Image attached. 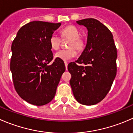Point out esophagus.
Returning <instances> with one entry per match:
<instances>
[{"label": "esophagus", "instance_id": "obj_1", "mask_svg": "<svg viewBox=\"0 0 133 133\" xmlns=\"http://www.w3.org/2000/svg\"><path fill=\"white\" fill-rule=\"evenodd\" d=\"M64 64H65V69H66V70H68V62H64Z\"/></svg>", "mask_w": 133, "mask_h": 133}]
</instances>
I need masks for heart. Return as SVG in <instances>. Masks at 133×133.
I'll use <instances>...</instances> for the list:
<instances>
[{"label": "heart", "instance_id": "heart-1", "mask_svg": "<svg viewBox=\"0 0 133 133\" xmlns=\"http://www.w3.org/2000/svg\"><path fill=\"white\" fill-rule=\"evenodd\" d=\"M62 37L64 38L71 39L69 47H75L77 49L81 50L83 48L84 43L82 39L79 38L80 32L75 26L69 25L65 27L61 30ZM61 43V38L58 34L53 33L51 34L49 38V43L51 49L53 50H58L60 48ZM77 55V51L75 48H70L68 49H62L55 54V57L60 60L67 61Z\"/></svg>", "mask_w": 133, "mask_h": 133}]
</instances>
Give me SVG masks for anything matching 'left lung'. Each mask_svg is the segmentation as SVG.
I'll return each instance as SVG.
<instances>
[{"mask_svg": "<svg viewBox=\"0 0 133 133\" xmlns=\"http://www.w3.org/2000/svg\"><path fill=\"white\" fill-rule=\"evenodd\" d=\"M77 23L87 28V43L77 64H68L69 82L79 103L94 105L105 97L116 75V47L111 32L98 20L90 18Z\"/></svg>", "mask_w": 133, "mask_h": 133, "instance_id": "obj_1", "label": "left lung"}]
</instances>
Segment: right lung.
Segmentation results:
<instances>
[{"label":"right lung","mask_w":133,"mask_h":133,"mask_svg":"<svg viewBox=\"0 0 133 133\" xmlns=\"http://www.w3.org/2000/svg\"><path fill=\"white\" fill-rule=\"evenodd\" d=\"M61 23L32 21L22 26L11 44L10 71L15 90L32 105L42 106L56 94L62 75L63 60L53 59L49 38Z\"/></svg>","instance_id":"obj_1"}]
</instances>
